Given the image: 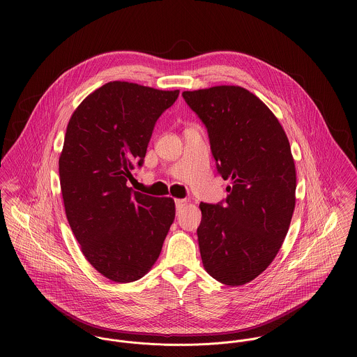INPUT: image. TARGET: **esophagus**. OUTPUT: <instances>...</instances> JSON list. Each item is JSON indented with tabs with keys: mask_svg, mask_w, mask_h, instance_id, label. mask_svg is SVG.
Here are the masks:
<instances>
[{
	"mask_svg": "<svg viewBox=\"0 0 357 357\" xmlns=\"http://www.w3.org/2000/svg\"><path fill=\"white\" fill-rule=\"evenodd\" d=\"M174 204H176V210L180 211V210L184 208V206L187 204V201H185V199H176Z\"/></svg>",
	"mask_w": 357,
	"mask_h": 357,
	"instance_id": "34e87169",
	"label": "esophagus"
}]
</instances>
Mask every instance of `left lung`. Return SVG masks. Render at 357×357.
Instances as JSON below:
<instances>
[{
  "label": "left lung",
  "instance_id": "8db88e82",
  "mask_svg": "<svg viewBox=\"0 0 357 357\" xmlns=\"http://www.w3.org/2000/svg\"><path fill=\"white\" fill-rule=\"evenodd\" d=\"M207 129L218 174L231 180L227 199L201 202L198 242L204 269L242 286L278 255L296 206V166L287 136L271 109L241 86L183 92Z\"/></svg>",
  "mask_w": 357,
  "mask_h": 357
}]
</instances>
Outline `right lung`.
Here are the masks:
<instances>
[{"label": "right lung", "instance_id": "add662e5", "mask_svg": "<svg viewBox=\"0 0 357 357\" xmlns=\"http://www.w3.org/2000/svg\"><path fill=\"white\" fill-rule=\"evenodd\" d=\"M178 91L114 81L74 111L59 159L68 224L92 266L129 283L144 276L160 255L174 220V201L126 185L142 167L158 118Z\"/></svg>", "mask_w": 357, "mask_h": 357}]
</instances>
